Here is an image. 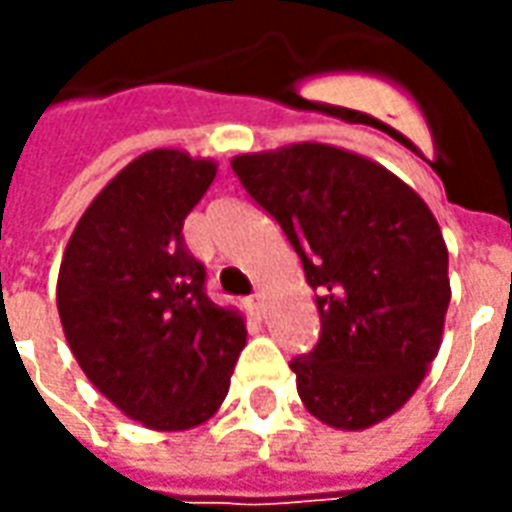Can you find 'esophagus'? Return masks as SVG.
<instances>
[{
	"label": "esophagus",
	"mask_w": 512,
	"mask_h": 512,
	"mask_svg": "<svg viewBox=\"0 0 512 512\" xmlns=\"http://www.w3.org/2000/svg\"><path fill=\"white\" fill-rule=\"evenodd\" d=\"M246 307H249V312H252L255 318H260V315H263V296L255 293L252 299H246Z\"/></svg>",
	"instance_id": "34e87169"
}]
</instances>
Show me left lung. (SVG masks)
I'll return each instance as SVG.
<instances>
[{
    "instance_id": "left-lung-1",
    "label": "left lung",
    "mask_w": 512,
    "mask_h": 512,
    "mask_svg": "<svg viewBox=\"0 0 512 512\" xmlns=\"http://www.w3.org/2000/svg\"><path fill=\"white\" fill-rule=\"evenodd\" d=\"M230 164L315 290L321 340L290 362L301 403L337 430L384 422L441 348L452 290L436 216L395 172L345 147L293 142Z\"/></svg>"
}]
</instances>
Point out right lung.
<instances>
[{"mask_svg":"<svg viewBox=\"0 0 512 512\" xmlns=\"http://www.w3.org/2000/svg\"><path fill=\"white\" fill-rule=\"evenodd\" d=\"M219 164L156 147L98 191L73 227L57 277L62 332L90 384L161 433L208 422L246 345L235 307L205 296L183 222Z\"/></svg>","mask_w":512,"mask_h":512,"instance_id":"obj_1","label":"right lung"}]
</instances>
